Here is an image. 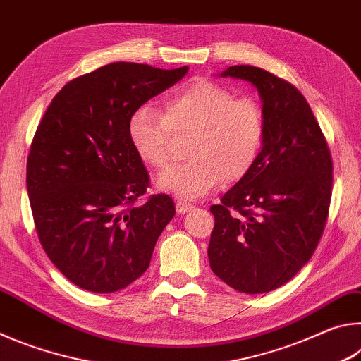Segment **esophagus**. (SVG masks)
I'll list each match as a JSON object with an SVG mask.
<instances>
[{
  "mask_svg": "<svg viewBox=\"0 0 361 361\" xmlns=\"http://www.w3.org/2000/svg\"><path fill=\"white\" fill-rule=\"evenodd\" d=\"M175 207H176V212L181 213V215H183V213H188V212H191L194 209V205L185 202V200H176Z\"/></svg>",
  "mask_w": 361,
  "mask_h": 361,
  "instance_id": "34e87169",
  "label": "esophagus"
}]
</instances>
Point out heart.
<instances>
[{
	"label": "heart",
	"mask_w": 361,
	"mask_h": 361,
	"mask_svg": "<svg viewBox=\"0 0 361 361\" xmlns=\"http://www.w3.org/2000/svg\"><path fill=\"white\" fill-rule=\"evenodd\" d=\"M132 148L151 167L170 162L173 132H192L188 162L166 170L156 185L180 199H197L219 183L243 178L258 159L266 135L264 113L253 99H234L231 90L192 79L162 102V109L140 106L127 126Z\"/></svg>",
	"instance_id": "obj_1"
}]
</instances>
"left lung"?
Listing matches in <instances>:
<instances>
[{"mask_svg":"<svg viewBox=\"0 0 361 361\" xmlns=\"http://www.w3.org/2000/svg\"><path fill=\"white\" fill-rule=\"evenodd\" d=\"M219 76L256 87L266 135L252 170L210 207V267L235 291L261 295L295 277L319 245L331 200V154L295 85L252 65Z\"/></svg>","mask_w":361,"mask_h":361,"instance_id":"left-lung-1","label":"left lung"}]
</instances>
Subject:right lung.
Wrapping results in <instances>:
<instances>
[{"mask_svg": "<svg viewBox=\"0 0 361 361\" xmlns=\"http://www.w3.org/2000/svg\"><path fill=\"white\" fill-rule=\"evenodd\" d=\"M188 70L109 63L63 85L42 116L27 162L30 205L49 259L79 288L114 293L135 282L175 215L166 194L135 205L149 176L127 126Z\"/></svg>", "mask_w": 361, "mask_h": 361, "instance_id": "obj_1", "label": "right lung"}]
</instances>
